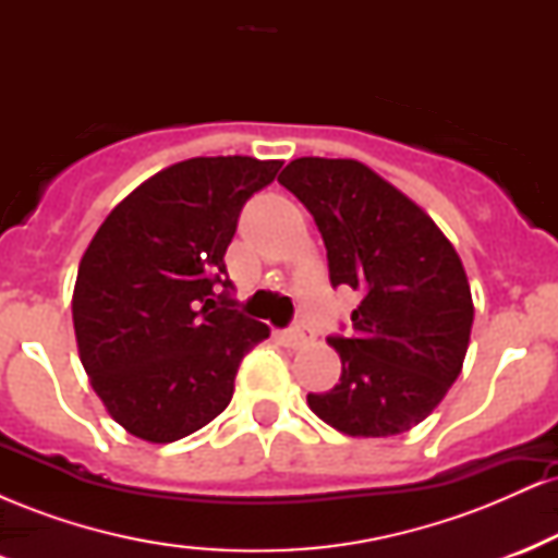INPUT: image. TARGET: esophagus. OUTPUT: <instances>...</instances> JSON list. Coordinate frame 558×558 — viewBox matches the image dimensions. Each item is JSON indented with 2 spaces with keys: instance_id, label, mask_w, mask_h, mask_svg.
Instances as JSON below:
<instances>
[{
  "instance_id": "esophagus-1",
  "label": "esophagus",
  "mask_w": 558,
  "mask_h": 558,
  "mask_svg": "<svg viewBox=\"0 0 558 558\" xmlns=\"http://www.w3.org/2000/svg\"><path fill=\"white\" fill-rule=\"evenodd\" d=\"M283 338L288 345H301V343L310 341V330H306L304 325H291V328L283 332Z\"/></svg>"
}]
</instances>
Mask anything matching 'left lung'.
Returning <instances> with one entry per match:
<instances>
[{"instance_id": "1", "label": "left lung", "mask_w": 558, "mask_h": 558, "mask_svg": "<svg viewBox=\"0 0 558 558\" xmlns=\"http://www.w3.org/2000/svg\"><path fill=\"white\" fill-rule=\"evenodd\" d=\"M278 181L315 217L330 286L362 296L351 330L328 338L341 377L306 396L310 409L354 438L412 430L462 373L475 317L462 259L412 198L356 159L301 157Z\"/></svg>"}]
</instances>
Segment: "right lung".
Listing matches in <instances>:
<instances>
[{
    "label": "right lung",
    "instance_id": "right-lung-1",
    "mask_svg": "<svg viewBox=\"0 0 558 558\" xmlns=\"http://www.w3.org/2000/svg\"><path fill=\"white\" fill-rule=\"evenodd\" d=\"M278 159L196 157L157 172L107 215L78 267L81 362L118 425L172 444L233 399L241 360L270 328L239 312L226 252Z\"/></svg>",
    "mask_w": 558,
    "mask_h": 558
}]
</instances>
